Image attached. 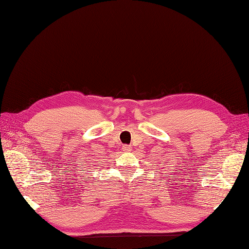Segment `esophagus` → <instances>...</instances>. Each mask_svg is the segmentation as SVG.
Listing matches in <instances>:
<instances>
[{
    "label": "esophagus",
    "mask_w": 249,
    "mask_h": 249,
    "mask_svg": "<svg viewBox=\"0 0 249 249\" xmlns=\"http://www.w3.org/2000/svg\"><path fill=\"white\" fill-rule=\"evenodd\" d=\"M130 149H131V146H130V145H128V144H124V145H122V150H123V151L128 152V151H130Z\"/></svg>",
    "instance_id": "esophagus-1"
}]
</instances>
